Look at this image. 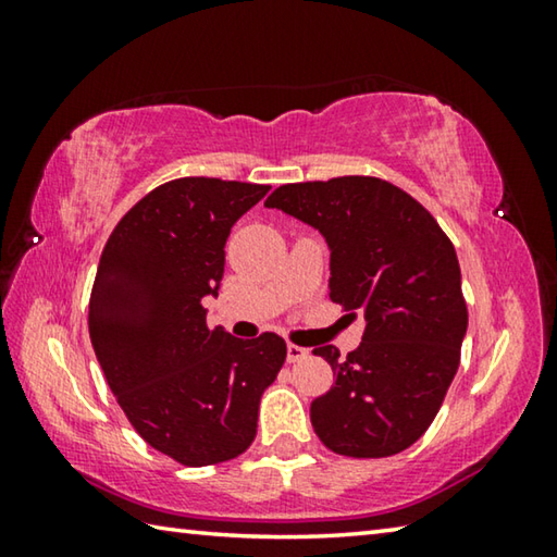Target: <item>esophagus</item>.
Listing matches in <instances>:
<instances>
[{"label":"esophagus","mask_w":557,"mask_h":557,"mask_svg":"<svg viewBox=\"0 0 557 557\" xmlns=\"http://www.w3.org/2000/svg\"><path fill=\"white\" fill-rule=\"evenodd\" d=\"M307 356H309V348H305V346H297V344H287V361H289V363L305 361Z\"/></svg>","instance_id":"34e87169"}]
</instances>
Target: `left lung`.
Returning a JSON list of instances; mask_svg holds the SVG:
<instances>
[{"mask_svg":"<svg viewBox=\"0 0 557 557\" xmlns=\"http://www.w3.org/2000/svg\"><path fill=\"white\" fill-rule=\"evenodd\" d=\"M268 209L312 225L329 245V297L363 312L356 351L314 354L334 371L312 428L344 457H391L432 425L459 369L467 305L455 245L425 206L375 176L285 184Z\"/></svg>","mask_w":557,"mask_h":557,"instance_id":"obj_1","label":"left lung"}]
</instances>
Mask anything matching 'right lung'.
I'll use <instances>...</instances> for the list:
<instances>
[{
	"mask_svg": "<svg viewBox=\"0 0 557 557\" xmlns=\"http://www.w3.org/2000/svg\"><path fill=\"white\" fill-rule=\"evenodd\" d=\"M270 186L174 178L122 215L100 256L88 329L100 369L132 428L186 467L243 455L258 408L285 363L277 334L243 342L211 329L225 240Z\"/></svg>",
	"mask_w": 557,
	"mask_h": 557,
	"instance_id": "obj_1",
	"label": "right lung"
}]
</instances>
